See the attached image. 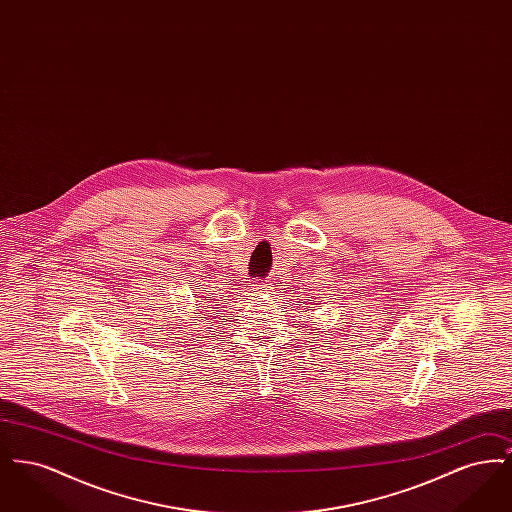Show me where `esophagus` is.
Segmentation results:
<instances>
[{
	"label": "esophagus",
	"mask_w": 512,
	"mask_h": 512,
	"mask_svg": "<svg viewBox=\"0 0 512 512\" xmlns=\"http://www.w3.org/2000/svg\"><path fill=\"white\" fill-rule=\"evenodd\" d=\"M253 293H255V295H259V297H265L267 293H270V284H268V280H255V284H253Z\"/></svg>",
	"instance_id": "esophagus-1"
}]
</instances>
